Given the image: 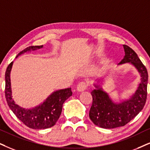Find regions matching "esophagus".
I'll use <instances>...</instances> for the list:
<instances>
[{
  "label": "esophagus",
  "instance_id": "34e87169",
  "mask_svg": "<svg viewBox=\"0 0 150 150\" xmlns=\"http://www.w3.org/2000/svg\"><path fill=\"white\" fill-rule=\"evenodd\" d=\"M87 87H88V84H87V83L82 81H80V82L78 84V85H77V90L79 92L84 91L86 90Z\"/></svg>",
  "mask_w": 150,
  "mask_h": 150
}]
</instances>
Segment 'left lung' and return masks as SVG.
Segmentation results:
<instances>
[{
	"label": "left lung",
	"mask_w": 150,
	"mask_h": 150,
	"mask_svg": "<svg viewBox=\"0 0 150 150\" xmlns=\"http://www.w3.org/2000/svg\"><path fill=\"white\" fill-rule=\"evenodd\" d=\"M125 55L119 64L131 63L141 73V82L135 94L129 100L116 104L101 88L92 91V105L89 117L96 125L105 129H113L125 126L134 118L143 109L147 100L148 73L147 69L138 58L133 49L123 45Z\"/></svg>",
	"instance_id": "left-lung-1"
}]
</instances>
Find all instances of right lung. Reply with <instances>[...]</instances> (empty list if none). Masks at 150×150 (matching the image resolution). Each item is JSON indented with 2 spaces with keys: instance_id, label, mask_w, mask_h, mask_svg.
Instances as JSON below:
<instances>
[{
  "instance_id": "add662e5",
  "label": "right lung",
  "mask_w": 150,
  "mask_h": 150,
  "mask_svg": "<svg viewBox=\"0 0 150 150\" xmlns=\"http://www.w3.org/2000/svg\"><path fill=\"white\" fill-rule=\"evenodd\" d=\"M43 48V45L29 46L17 54L16 57L23 52ZM13 62L7 66L5 72V94L7 105L15 115L28 127L33 129H42L54 126L62 113L64 102L72 96L71 88H68L54 92L39 107L32 109H25L14 103L12 98L10 85V71Z\"/></svg>"
}]
</instances>
